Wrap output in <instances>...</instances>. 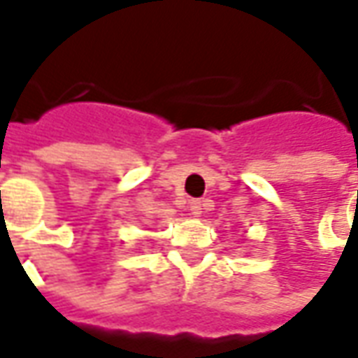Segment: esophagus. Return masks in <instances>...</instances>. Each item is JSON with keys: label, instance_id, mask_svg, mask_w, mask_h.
Returning a JSON list of instances; mask_svg holds the SVG:
<instances>
[{"label": "esophagus", "instance_id": "34e87169", "mask_svg": "<svg viewBox=\"0 0 358 358\" xmlns=\"http://www.w3.org/2000/svg\"><path fill=\"white\" fill-rule=\"evenodd\" d=\"M188 208H190L192 216H200L202 214V202L200 200H190V206Z\"/></svg>", "mask_w": 358, "mask_h": 358}]
</instances>
